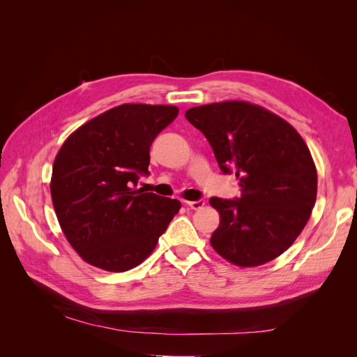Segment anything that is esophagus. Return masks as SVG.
<instances>
[{
    "label": "esophagus",
    "mask_w": 357,
    "mask_h": 357,
    "mask_svg": "<svg viewBox=\"0 0 357 357\" xmlns=\"http://www.w3.org/2000/svg\"><path fill=\"white\" fill-rule=\"evenodd\" d=\"M186 205H189V207L192 210H199L202 208L205 205V201L204 199H198V201H186Z\"/></svg>",
    "instance_id": "esophagus-1"
}]
</instances>
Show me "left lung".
I'll use <instances>...</instances> for the list:
<instances>
[{
  "mask_svg": "<svg viewBox=\"0 0 357 357\" xmlns=\"http://www.w3.org/2000/svg\"><path fill=\"white\" fill-rule=\"evenodd\" d=\"M186 119L205 135L223 174H235L241 195L213 197L220 214L211 245L226 261L257 266L294 244L317 195V172L296 129L244 101L192 107Z\"/></svg>",
  "mask_w": 357,
  "mask_h": 357,
  "instance_id": "8db88e82",
  "label": "left lung"
}]
</instances>
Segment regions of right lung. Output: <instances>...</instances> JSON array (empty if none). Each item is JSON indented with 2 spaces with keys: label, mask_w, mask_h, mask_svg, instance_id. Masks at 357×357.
Returning <instances> with one entry per match:
<instances>
[{
  "label": "right lung",
  "mask_w": 357,
  "mask_h": 357,
  "mask_svg": "<svg viewBox=\"0 0 357 357\" xmlns=\"http://www.w3.org/2000/svg\"><path fill=\"white\" fill-rule=\"evenodd\" d=\"M178 114L174 105L122 104L62 144L50 193L63 235L86 262L123 273L153 252L178 199L134 189L149 176L150 146Z\"/></svg>",
  "instance_id": "right-lung-1"
}]
</instances>
